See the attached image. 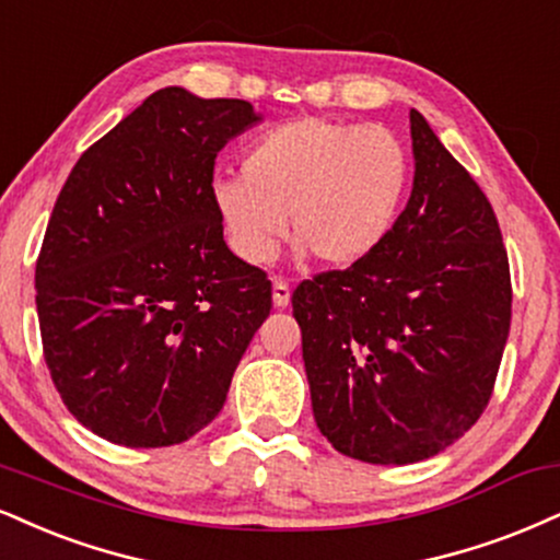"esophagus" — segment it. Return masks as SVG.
Listing matches in <instances>:
<instances>
[{"instance_id":"obj_1","label":"esophagus","mask_w":560,"mask_h":560,"mask_svg":"<svg viewBox=\"0 0 560 560\" xmlns=\"http://www.w3.org/2000/svg\"><path fill=\"white\" fill-rule=\"evenodd\" d=\"M289 298H292V289L284 279H273V305L276 307H287Z\"/></svg>"}]
</instances>
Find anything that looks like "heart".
I'll return each mask as SVG.
<instances>
[{
  "label": "heart",
  "instance_id": "heart-1",
  "mask_svg": "<svg viewBox=\"0 0 560 560\" xmlns=\"http://www.w3.org/2000/svg\"><path fill=\"white\" fill-rule=\"evenodd\" d=\"M409 179V151L386 127L302 117L260 135L245 174L213 182V206L242 260H271L292 221L302 250L347 268L388 237Z\"/></svg>",
  "mask_w": 560,
  "mask_h": 560
}]
</instances>
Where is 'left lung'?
<instances>
[{"mask_svg":"<svg viewBox=\"0 0 560 560\" xmlns=\"http://www.w3.org/2000/svg\"><path fill=\"white\" fill-rule=\"evenodd\" d=\"M407 208L365 260L292 294L318 430L368 464L435 456L480 420L511 328L493 206L420 112Z\"/></svg>","mask_w":560,"mask_h":560,"instance_id":"left-lung-1","label":"left lung"}]
</instances>
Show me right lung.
Masks as SVG:
<instances>
[{
  "label": "right lung",
  "mask_w": 560,
  "mask_h": 560,
  "mask_svg": "<svg viewBox=\"0 0 560 560\" xmlns=\"http://www.w3.org/2000/svg\"><path fill=\"white\" fill-rule=\"evenodd\" d=\"M242 98L161 88L72 166L36 260L44 360L80 425L127 448L203 430L271 313L226 247L215 153L258 125Z\"/></svg>",
  "instance_id": "add662e5"
}]
</instances>
